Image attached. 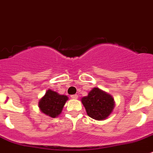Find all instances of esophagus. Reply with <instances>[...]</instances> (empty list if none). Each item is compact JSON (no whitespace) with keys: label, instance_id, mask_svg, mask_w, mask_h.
<instances>
[{"label":"esophagus","instance_id":"esophagus-1","mask_svg":"<svg viewBox=\"0 0 153 153\" xmlns=\"http://www.w3.org/2000/svg\"><path fill=\"white\" fill-rule=\"evenodd\" d=\"M71 97L72 99H78L79 96H78L77 94H74V95H71Z\"/></svg>","mask_w":153,"mask_h":153}]
</instances>
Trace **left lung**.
I'll return each mask as SVG.
<instances>
[{
    "instance_id": "obj_1",
    "label": "left lung",
    "mask_w": 153,
    "mask_h": 153,
    "mask_svg": "<svg viewBox=\"0 0 153 153\" xmlns=\"http://www.w3.org/2000/svg\"><path fill=\"white\" fill-rule=\"evenodd\" d=\"M87 114L96 120H103L111 114L114 107L113 97L98 88H92L87 96L82 99Z\"/></svg>"
}]
</instances>
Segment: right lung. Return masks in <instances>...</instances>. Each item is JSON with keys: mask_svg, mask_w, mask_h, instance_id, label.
<instances>
[{"mask_svg": "<svg viewBox=\"0 0 153 153\" xmlns=\"http://www.w3.org/2000/svg\"><path fill=\"white\" fill-rule=\"evenodd\" d=\"M68 100L67 96L59 95L56 92L49 89L39 100V107L43 114L54 118L61 114Z\"/></svg>", "mask_w": 153, "mask_h": 153, "instance_id": "obj_1", "label": "right lung"}]
</instances>
